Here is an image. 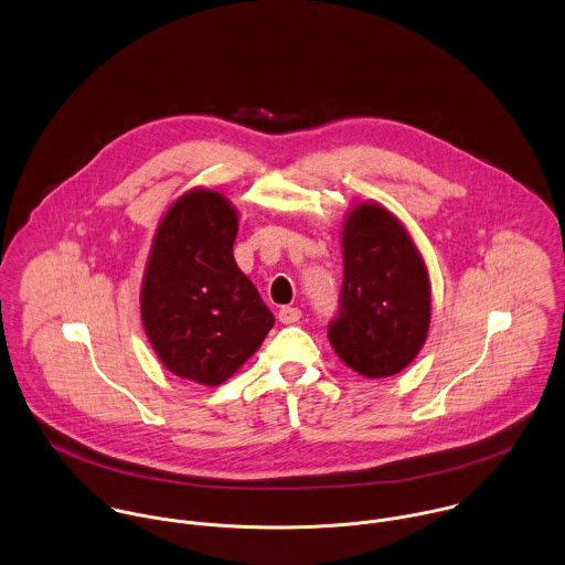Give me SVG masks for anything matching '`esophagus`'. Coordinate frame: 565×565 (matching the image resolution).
I'll list each match as a JSON object with an SVG mask.
<instances>
[{"instance_id":"esophagus-1","label":"esophagus","mask_w":565,"mask_h":565,"mask_svg":"<svg viewBox=\"0 0 565 565\" xmlns=\"http://www.w3.org/2000/svg\"><path fill=\"white\" fill-rule=\"evenodd\" d=\"M277 319L284 323V326H290V323H297L301 319V310L295 308V306H284L277 315Z\"/></svg>"}]
</instances>
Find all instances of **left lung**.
<instances>
[{
  "instance_id": "1",
  "label": "left lung",
  "mask_w": 565,
  "mask_h": 565,
  "mask_svg": "<svg viewBox=\"0 0 565 565\" xmlns=\"http://www.w3.org/2000/svg\"><path fill=\"white\" fill-rule=\"evenodd\" d=\"M431 319L425 262L403 224L383 206L359 204L343 224V286L328 339L367 379L405 370Z\"/></svg>"
}]
</instances>
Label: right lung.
Returning <instances> with one entry per match:
<instances>
[{
    "label": "right lung",
    "mask_w": 565,
    "mask_h": 565,
    "mask_svg": "<svg viewBox=\"0 0 565 565\" xmlns=\"http://www.w3.org/2000/svg\"><path fill=\"white\" fill-rule=\"evenodd\" d=\"M237 213L209 189L171 204L153 237L140 317L169 372L202 385L231 379L262 345L275 317L237 268Z\"/></svg>",
    "instance_id": "1"
}]
</instances>
